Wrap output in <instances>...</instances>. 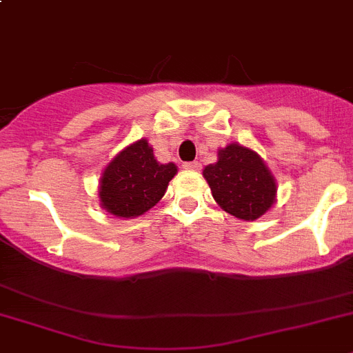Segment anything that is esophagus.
<instances>
[{"label":"esophagus","instance_id":"obj_1","mask_svg":"<svg viewBox=\"0 0 353 353\" xmlns=\"http://www.w3.org/2000/svg\"><path fill=\"white\" fill-rule=\"evenodd\" d=\"M183 167L188 170H200V167H202V165H200L199 161H190V163H184Z\"/></svg>","mask_w":353,"mask_h":353}]
</instances>
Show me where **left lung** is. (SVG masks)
Segmentation results:
<instances>
[{
  "label": "left lung",
  "instance_id": "left-lung-1",
  "mask_svg": "<svg viewBox=\"0 0 353 353\" xmlns=\"http://www.w3.org/2000/svg\"><path fill=\"white\" fill-rule=\"evenodd\" d=\"M204 177L220 208L241 220H256L274 204V177L255 151L239 144L220 149Z\"/></svg>",
  "mask_w": 353,
  "mask_h": 353
}]
</instances>
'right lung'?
Segmentation results:
<instances>
[{"instance_id": "add662e5", "label": "right lung", "mask_w": 353, "mask_h": 353, "mask_svg": "<svg viewBox=\"0 0 353 353\" xmlns=\"http://www.w3.org/2000/svg\"><path fill=\"white\" fill-rule=\"evenodd\" d=\"M176 172L174 163H158L148 141H137L123 149L103 170L101 208L119 218L144 214L160 202Z\"/></svg>"}]
</instances>
